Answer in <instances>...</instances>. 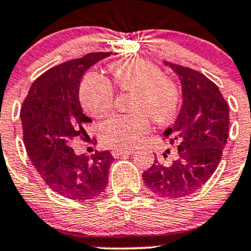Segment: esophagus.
Wrapping results in <instances>:
<instances>
[{"mask_svg": "<svg viewBox=\"0 0 251 251\" xmlns=\"http://www.w3.org/2000/svg\"><path fill=\"white\" fill-rule=\"evenodd\" d=\"M133 152H135L133 150H115V151H112V156L119 157V156H123V154H131Z\"/></svg>", "mask_w": 251, "mask_h": 251, "instance_id": "esophagus-1", "label": "esophagus"}]
</instances>
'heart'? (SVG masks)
<instances>
[{"mask_svg":"<svg viewBox=\"0 0 251 251\" xmlns=\"http://www.w3.org/2000/svg\"><path fill=\"white\" fill-rule=\"evenodd\" d=\"M115 85L120 90L135 93L131 111L116 115L100 128L104 145L116 150L131 149L150 130L149 118L156 124H167L178 109V90L165 78L162 70L144 59L116 62L110 67ZM80 100L86 111L97 118L109 114L114 105V89L106 78L88 73L80 88Z\"/></svg>","mask_w":251,"mask_h":251,"instance_id":"b5f03b06","label":"heart"}]
</instances>
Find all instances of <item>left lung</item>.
Instances as JSON below:
<instances>
[{"instance_id":"8db88e82","label":"left lung","mask_w":251,"mask_h":251,"mask_svg":"<svg viewBox=\"0 0 251 251\" xmlns=\"http://www.w3.org/2000/svg\"><path fill=\"white\" fill-rule=\"evenodd\" d=\"M165 64L178 75L183 95L175 124L163 132L177 150L167 162L154 158L142 178L156 196L182 198L204 186L221 162L229 135V105L219 88L202 73Z\"/></svg>"}]
</instances>
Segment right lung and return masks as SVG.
<instances>
[{
	"mask_svg": "<svg viewBox=\"0 0 251 251\" xmlns=\"http://www.w3.org/2000/svg\"><path fill=\"white\" fill-rule=\"evenodd\" d=\"M111 54L89 53L47 70L32 84L21 109L23 141L30 161L49 188L70 200H94L109 181L112 154H76L72 144L76 137L89 139L84 125L91 119L79 101L81 78Z\"/></svg>",
	"mask_w": 251,
	"mask_h": 251,
	"instance_id": "right-lung-1",
	"label": "right lung"
}]
</instances>
